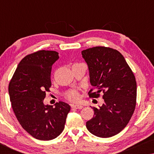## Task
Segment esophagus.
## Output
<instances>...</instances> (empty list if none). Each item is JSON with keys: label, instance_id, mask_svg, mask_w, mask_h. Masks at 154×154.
<instances>
[{"label": "esophagus", "instance_id": "esophagus-1", "mask_svg": "<svg viewBox=\"0 0 154 154\" xmlns=\"http://www.w3.org/2000/svg\"><path fill=\"white\" fill-rule=\"evenodd\" d=\"M71 107H72V108H74L75 109H81L83 108V106H82V105H80V104H75V105H72Z\"/></svg>", "mask_w": 154, "mask_h": 154}]
</instances>
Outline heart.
Here are the masks:
<instances>
[{
	"mask_svg": "<svg viewBox=\"0 0 154 154\" xmlns=\"http://www.w3.org/2000/svg\"><path fill=\"white\" fill-rule=\"evenodd\" d=\"M66 97L68 100L72 101V102H79L81 99L79 92L76 90H69L66 93Z\"/></svg>",
	"mask_w": 154,
	"mask_h": 154,
	"instance_id": "1",
	"label": "heart"
}]
</instances>
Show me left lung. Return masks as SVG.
Here are the masks:
<instances>
[{
    "mask_svg": "<svg viewBox=\"0 0 154 154\" xmlns=\"http://www.w3.org/2000/svg\"><path fill=\"white\" fill-rule=\"evenodd\" d=\"M81 54L88 64L90 84L99 90L90 97H97L102 92L104 100L99 108L91 106L94 116L87 121L86 128L99 137H111L126 127L133 114L137 98L135 77L116 50L100 46L83 50Z\"/></svg>",
    "mask_w": 154,
    "mask_h": 154,
    "instance_id": "left-lung-1",
    "label": "left lung"
}]
</instances>
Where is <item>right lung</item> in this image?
<instances>
[{"label": "right lung", "instance_id": "1", "mask_svg": "<svg viewBox=\"0 0 154 154\" xmlns=\"http://www.w3.org/2000/svg\"><path fill=\"white\" fill-rule=\"evenodd\" d=\"M55 51L40 50L19 63L10 82L12 107L22 127L39 140H51L62 133L71 107L64 102L54 107L43 103L51 86L52 66L59 59Z\"/></svg>", "mask_w": 154, "mask_h": 154}]
</instances>
